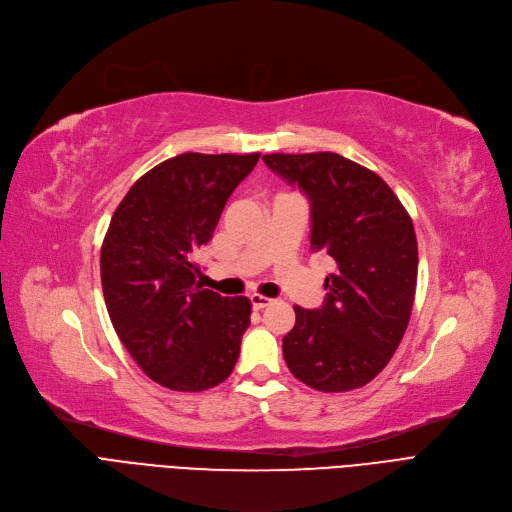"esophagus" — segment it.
I'll return each instance as SVG.
<instances>
[{
  "label": "esophagus",
  "mask_w": 512,
  "mask_h": 512,
  "mask_svg": "<svg viewBox=\"0 0 512 512\" xmlns=\"http://www.w3.org/2000/svg\"><path fill=\"white\" fill-rule=\"evenodd\" d=\"M250 302H252L254 310H262V308L269 306L273 300L266 298V296H260V294H254V296H250Z\"/></svg>",
  "instance_id": "34e87169"
}]
</instances>
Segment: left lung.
<instances>
[{
	"label": "left lung",
	"instance_id": "obj_1",
	"mask_svg": "<svg viewBox=\"0 0 512 512\" xmlns=\"http://www.w3.org/2000/svg\"><path fill=\"white\" fill-rule=\"evenodd\" d=\"M264 164L310 200V250L329 254L321 308L294 306L283 358L296 379L335 394L373 381L398 350L417 291L419 250L389 185L333 152L266 154Z\"/></svg>",
	"mask_w": 512,
	"mask_h": 512
}]
</instances>
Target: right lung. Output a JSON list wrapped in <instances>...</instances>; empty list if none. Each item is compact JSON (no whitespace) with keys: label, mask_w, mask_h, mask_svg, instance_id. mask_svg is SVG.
<instances>
[{"label":"right lung","mask_w":512,"mask_h":512,"mask_svg":"<svg viewBox=\"0 0 512 512\" xmlns=\"http://www.w3.org/2000/svg\"><path fill=\"white\" fill-rule=\"evenodd\" d=\"M260 154L168 158L118 204L102 243L106 308L139 369L175 392L223 383L250 325L248 298H223L196 279L193 252L210 241Z\"/></svg>","instance_id":"right-lung-1"}]
</instances>
